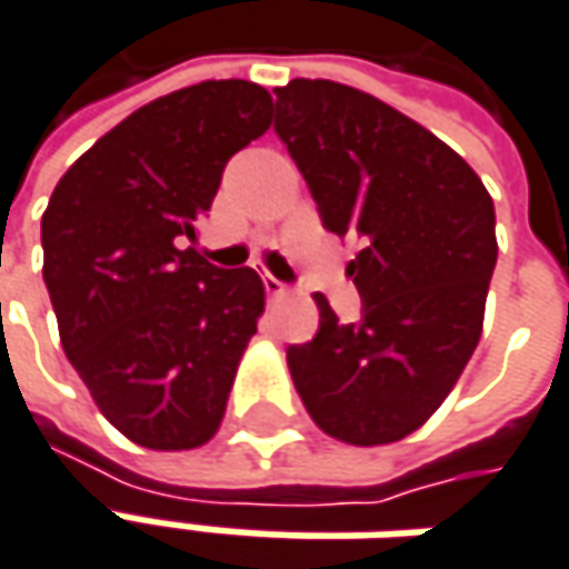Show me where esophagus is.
<instances>
[{
	"instance_id": "1",
	"label": "esophagus",
	"mask_w": 569,
	"mask_h": 569,
	"mask_svg": "<svg viewBox=\"0 0 569 569\" xmlns=\"http://www.w3.org/2000/svg\"><path fill=\"white\" fill-rule=\"evenodd\" d=\"M261 280H264V289H267V296H270V299H280V296H286V283H283V280H277L273 273H264Z\"/></svg>"
}]
</instances>
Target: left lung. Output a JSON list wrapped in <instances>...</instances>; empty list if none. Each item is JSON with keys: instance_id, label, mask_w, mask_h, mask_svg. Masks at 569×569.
<instances>
[{"instance_id": "left-lung-1", "label": "left lung", "mask_w": 569, "mask_h": 569, "mask_svg": "<svg viewBox=\"0 0 569 569\" xmlns=\"http://www.w3.org/2000/svg\"><path fill=\"white\" fill-rule=\"evenodd\" d=\"M273 131L296 160L323 229L356 239L346 273L362 321L315 296V340L286 349L308 416L356 447L400 441L443 402L481 337L498 264L495 201L428 128L337 81L277 88Z\"/></svg>"}]
</instances>
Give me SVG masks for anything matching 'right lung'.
I'll return each instance as SVG.
<instances>
[{"label": "right lung", "mask_w": 569, "mask_h": 569, "mask_svg": "<svg viewBox=\"0 0 569 569\" xmlns=\"http://www.w3.org/2000/svg\"><path fill=\"white\" fill-rule=\"evenodd\" d=\"M270 93L201 81L107 131L59 179L40 223L62 349L128 441L191 450L213 438L264 311L251 267L194 248L232 153L270 128Z\"/></svg>", "instance_id": "1"}]
</instances>
